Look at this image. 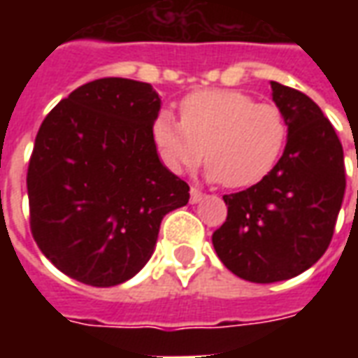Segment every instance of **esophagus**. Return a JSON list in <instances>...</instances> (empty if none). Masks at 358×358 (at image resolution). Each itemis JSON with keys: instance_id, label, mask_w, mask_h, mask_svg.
<instances>
[{"instance_id": "34e87169", "label": "esophagus", "mask_w": 358, "mask_h": 358, "mask_svg": "<svg viewBox=\"0 0 358 358\" xmlns=\"http://www.w3.org/2000/svg\"><path fill=\"white\" fill-rule=\"evenodd\" d=\"M203 197H205V194H201L197 187H192V189H189V201L192 203H199Z\"/></svg>"}]
</instances>
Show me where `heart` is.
Segmentation results:
<instances>
[{"mask_svg": "<svg viewBox=\"0 0 358 358\" xmlns=\"http://www.w3.org/2000/svg\"><path fill=\"white\" fill-rule=\"evenodd\" d=\"M182 122L161 113L153 140L169 169L192 171L207 159V176L248 187L276 166L287 141V120L272 103L234 90H205L182 101Z\"/></svg>", "mask_w": 358, "mask_h": 358, "instance_id": "b5f03b06", "label": "heart"}]
</instances>
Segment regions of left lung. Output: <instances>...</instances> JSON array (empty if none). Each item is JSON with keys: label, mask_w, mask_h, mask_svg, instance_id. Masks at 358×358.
Masks as SVG:
<instances>
[{"label": "left lung", "mask_w": 358, "mask_h": 358, "mask_svg": "<svg viewBox=\"0 0 358 358\" xmlns=\"http://www.w3.org/2000/svg\"><path fill=\"white\" fill-rule=\"evenodd\" d=\"M270 88L287 120L284 155L255 186L224 195L228 217L213 234L226 268L255 284L310 268L330 245L345 194L343 148L330 120L299 90Z\"/></svg>", "instance_id": "left-lung-1"}]
</instances>
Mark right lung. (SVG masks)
Masks as SVG:
<instances>
[{
	"instance_id": "right-lung-1",
	"label": "right lung",
	"mask_w": 358,
	"mask_h": 358,
	"mask_svg": "<svg viewBox=\"0 0 358 358\" xmlns=\"http://www.w3.org/2000/svg\"><path fill=\"white\" fill-rule=\"evenodd\" d=\"M151 84L99 78L43 118L27 174L30 230L63 274L95 287L130 280L148 263L161 220L189 186L159 159Z\"/></svg>"
}]
</instances>
